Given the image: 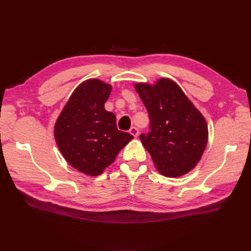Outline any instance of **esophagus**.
<instances>
[{
  "label": "esophagus",
  "instance_id": "34e87169",
  "mask_svg": "<svg viewBox=\"0 0 251 251\" xmlns=\"http://www.w3.org/2000/svg\"><path fill=\"white\" fill-rule=\"evenodd\" d=\"M128 132H130V134L133 135L134 137H137V136L139 135V130H138V128L136 127V126H132V127L130 128V131H128Z\"/></svg>",
  "mask_w": 251,
  "mask_h": 251
}]
</instances>
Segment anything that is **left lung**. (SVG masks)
<instances>
[{
    "label": "left lung",
    "instance_id": "left-lung-1",
    "mask_svg": "<svg viewBox=\"0 0 251 251\" xmlns=\"http://www.w3.org/2000/svg\"><path fill=\"white\" fill-rule=\"evenodd\" d=\"M150 116V132L140 135L157 171L177 178L198 164L206 148L208 128L201 112L170 78L155 85L135 83Z\"/></svg>",
    "mask_w": 251,
    "mask_h": 251
}]
</instances>
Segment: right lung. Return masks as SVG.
Instances as JSON below:
<instances>
[{
  "instance_id": "right-lung-1",
  "label": "right lung",
  "mask_w": 251,
  "mask_h": 251,
  "mask_svg": "<svg viewBox=\"0 0 251 251\" xmlns=\"http://www.w3.org/2000/svg\"><path fill=\"white\" fill-rule=\"evenodd\" d=\"M112 86L92 78L74 90L54 126V138L75 170L98 176L134 137L119 131L116 117L104 109Z\"/></svg>"
}]
</instances>
